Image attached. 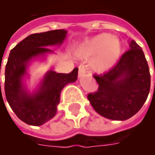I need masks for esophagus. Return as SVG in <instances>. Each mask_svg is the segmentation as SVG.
Masks as SVG:
<instances>
[{
    "label": "esophagus",
    "instance_id": "1",
    "mask_svg": "<svg viewBox=\"0 0 155 155\" xmlns=\"http://www.w3.org/2000/svg\"><path fill=\"white\" fill-rule=\"evenodd\" d=\"M86 73V69L84 65H80L79 66V77H83Z\"/></svg>",
    "mask_w": 155,
    "mask_h": 155
}]
</instances>
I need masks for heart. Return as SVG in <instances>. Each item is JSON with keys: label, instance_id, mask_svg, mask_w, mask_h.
<instances>
[{"label": "heart", "instance_id": "b5f03b06", "mask_svg": "<svg viewBox=\"0 0 155 155\" xmlns=\"http://www.w3.org/2000/svg\"><path fill=\"white\" fill-rule=\"evenodd\" d=\"M122 51L120 41L109 34H100L82 43L78 53L84 59L92 58L91 67L98 73L110 70L120 59Z\"/></svg>", "mask_w": 155, "mask_h": 155}]
</instances>
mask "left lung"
Returning a JSON list of instances; mask_svg holds the SVG:
<instances>
[{
  "label": "left lung",
  "mask_w": 155,
  "mask_h": 155,
  "mask_svg": "<svg viewBox=\"0 0 155 155\" xmlns=\"http://www.w3.org/2000/svg\"><path fill=\"white\" fill-rule=\"evenodd\" d=\"M130 48L110 71L94 74L98 91L88 94L94 110L110 120L131 118L142 108L150 93V69L144 54L134 40L130 41Z\"/></svg>",
  "instance_id": "8db88e82"
}]
</instances>
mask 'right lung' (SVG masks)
Masks as SVG:
<instances>
[{"instance_id": "1", "label": "right lung", "mask_w": 155, "mask_h": 155, "mask_svg": "<svg viewBox=\"0 0 155 155\" xmlns=\"http://www.w3.org/2000/svg\"><path fill=\"white\" fill-rule=\"evenodd\" d=\"M66 34L64 30L32 34L10 52L5 70V98L16 116L27 124L40 126L52 119L56 114L62 89L77 80L78 68H74L69 74L50 71L32 94L29 93L23 84L30 61L53 53V51L46 47L61 45Z\"/></svg>"}]
</instances>
